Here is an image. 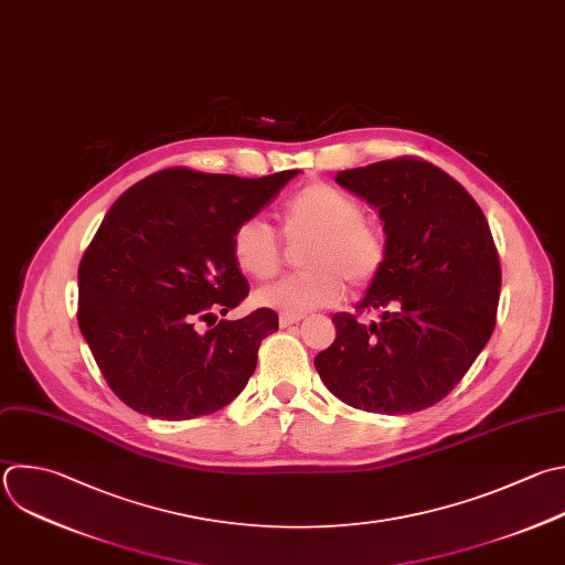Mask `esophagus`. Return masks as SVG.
Instances as JSON below:
<instances>
[{
    "label": "esophagus",
    "instance_id": "obj_1",
    "mask_svg": "<svg viewBox=\"0 0 565 565\" xmlns=\"http://www.w3.org/2000/svg\"><path fill=\"white\" fill-rule=\"evenodd\" d=\"M300 320H302V316H287V313H280V318H278L280 327H291V324H298Z\"/></svg>",
    "mask_w": 565,
    "mask_h": 565
}]
</instances>
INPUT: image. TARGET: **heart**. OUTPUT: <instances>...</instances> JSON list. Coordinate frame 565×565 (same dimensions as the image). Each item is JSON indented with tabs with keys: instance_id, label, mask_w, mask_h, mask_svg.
I'll use <instances>...</instances> for the list:
<instances>
[{
	"instance_id": "obj_1",
	"label": "heart",
	"mask_w": 565,
	"mask_h": 565,
	"mask_svg": "<svg viewBox=\"0 0 565 565\" xmlns=\"http://www.w3.org/2000/svg\"><path fill=\"white\" fill-rule=\"evenodd\" d=\"M282 236L289 243L307 241L300 263L305 271L258 289L260 307L302 316L335 305L349 280L355 289L369 287L384 269L388 245L382 227L364 218L362 203L329 183H309L282 210ZM236 267L254 278H274L285 260L278 234L263 218L243 221L232 234Z\"/></svg>"
}]
</instances>
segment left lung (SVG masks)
<instances>
[{
	"mask_svg": "<svg viewBox=\"0 0 565 565\" xmlns=\"http://www.w3.org/2000/svg\"><path fill=\"white\" fill-rule=\"evenodd\" d=\"M335 181L377 207L388 256L355 311L333 313L335 340L316 355L327 388L369 413L437 404L486 347L501 289L488 221L475 199L428 161L399 157L338 172Z\"/></svg>",
	"mask_w": 565,
	"mask_h": 565,
	"instance_id": "8db88e82",
	"label": "left lung"
}]
</instances>
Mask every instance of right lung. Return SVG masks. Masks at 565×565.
Wrapping results in <instances>:
<instances>
[{
	"instance_id": "right-lung-1",
	"label": "right lung",
	"mask_w": 565,
	"mask_h": 565,
	"mask_svg": "<svg viewBox=\"0 0 565 565\" xmlns=\"http://www.w3.org/2000/svg\"><path fill=\"white\" fill-rule=\"evenodd\" d=\"M296 174L241 179L170 168L110 207L79 263L77 320L124 404L157 419H192L245 388L278 316L263 307L216 322L249 294L232 234Z\"/></svg>"
}]
</instances>
